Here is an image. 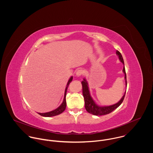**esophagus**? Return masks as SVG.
Returning <instances> with one entry per match:
<instances>
[{
    "instance_id": "obj_1",
    "label": "esophagus",
    "mask_w": 153,
    "mask_h": 153,
    "mask_svg": "<svg viewBox=\"0 0 153 153\" xmlns=\"http://www.w3.org/2000/svg\"><path fill=\"white\" fill-rule=\"evenodd\" d=\"M83 73V71L82 70H78L76 73V76L79 77H80Z\"/></svg>"
}]
</instances>
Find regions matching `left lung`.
<instances>
[{
    "label": "left lung",
    "mask_w": 153,
    "mask_h": 153,
    "mask_svg": "<svg viewBox=\"0 0 153 153\" xmlns=\"http://www.w3.org/2000/svg\"><path fill=\"white\" fill-rule=\"evenodd\" d=\"M116 54L117 55L120 61L123 64L124 67L123 69V72L124 74V79L126 80V86L127 87V80H126V70L124 68V60L122 57L121 54L118 51H116ZM82 88H83V95L84 97L85 102V108L87 110V111L91 114L95 115V116H102V115H105L110 113L114 110H116L117 107L121 105L122 102L124 100L126 91L121 97V99L116 104L110 105H103L101 106L98 105L96 102L93 100L92 97L91 96L88 84L85 78L83 79V80L82 82Z\"/></svg>",
    "instance_id": "left-lung-1"
}]
</instances>
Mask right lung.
<instances>
[{"instance_id":"1","label":"right lung","mask_w":153,"mask_h":153,"mask_svg":"<svg viewBox=\"0 0 153 153\" xmlns=\"http://www.w3.org/2000/svg\"><path fill=\"white\" fill-rule=\"evenodd\" d=\"M73 80V76H71L70 78L68 80V82L66 85V88H65V95H64V99L62 103L55 110H52L51 111L49 112H47V113H37L39 114H40L43 117H53V116H55L57 115H59L61 113H62L66 109V92L68 90V85L70 84V83Z\"/></svg>"}]
</instances>
